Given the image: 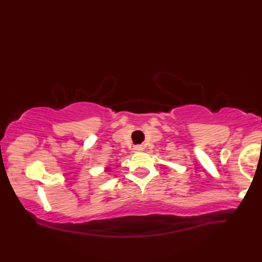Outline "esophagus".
<instances>
[{
    "label": "esophagus",
    "instance_id": "34e87169",
    "mask_svg": "<svg viewBox=\"0 0 262 262\" xmlns=\"http://www.w3.org/2000/svg\"><path fill=\"white\" fill-rule=\"evenodd\" d=\"M134 150H135V151H142V150H143V148H142L141 145H137V147L134 148Z\"/></svg>",
    "mask_w": 262,
    "mask_h": 262
}]
</instances>
